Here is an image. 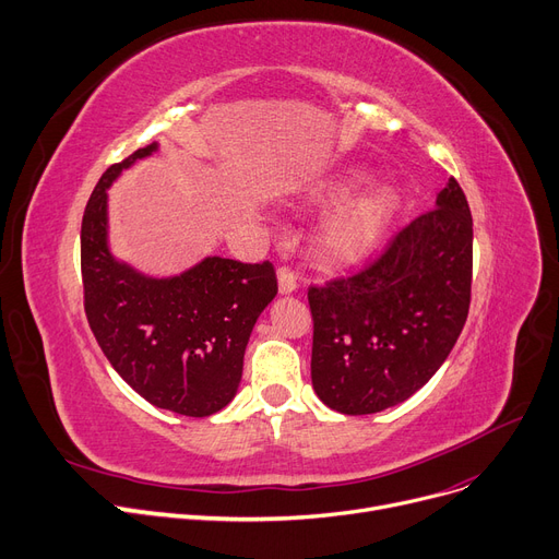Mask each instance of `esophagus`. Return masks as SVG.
Wrapping results in <instances>:
<instances>
[{
	"mask_svg": "<svg viewBox=\"0 0 559 559\" xmlns=\"http://www.w3.org/2000/svg\"><path fill=\"white\" fill-rule=\"evenodd\" d=\"M278 292L281 294L296 292V274L289 267H278Z\"/></svg>",
	"mask_w": 559,
	"mask_h": 559,
	"instance_id": "obj_1",
	"label": "esophagus"
}]
</instances>
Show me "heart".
I'll list each match as a JSON object with an SVG mask.
<instances>
[{
	"label": "heart",
	"mask_w": 559,
	"mask_h": 559,
	"mask_svg": "<svg viewBox=\"0 0 559 559\" xmlns=\"http://www.w3.org/2000/svg\"><path fill=\"white\" fill-rule=\"evenodd\" d=\"M368 179L366 170L350 168L317 181L310 189V202L319 206L337 204L317 234L319 253L334 265L364 263L380 249L395 219L400 202L389 186H370L356 193Z\"/></svg>",
	"instance_id": "1"
}]
</instances>
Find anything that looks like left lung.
<instances>
[{
    "label": "left lung",
    "mask_w": 559,
    "mask_h": 559,
    "mask_svg": "<svg viewBox=\"0 0 559 559\" xmlns=\"http://www.w3.org/2000/svg\"><path fill=\"white\" fill-rule=\"evenodd\" d=\"M472 292V215L454 177L373 265L310 287L312 386L346 416L384 412L452 353Z\"/></svg>",
    "instance_id": "left-lung-1"
}]
</instances>
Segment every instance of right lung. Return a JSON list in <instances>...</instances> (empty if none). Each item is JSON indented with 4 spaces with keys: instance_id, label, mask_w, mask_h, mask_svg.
<instances>
[{
    "instance_id": "right-lung-1",
    "label": "right lung",
    "mask_w": 559,
    "mask_h": 559,
    "mask_svg": "<svg viewBox=\"0 0 559 559\" xmlns=\"http://www.w3.org/2000/svg\"><path fill=\"white\" fill-rule=\"evenodd\" d=\"M139 147L109 166L85 206L81 270L85 314L117 373L151 404L204 418L238 393L249 334L278 292L270 260L209 255L177 276L136 272L109 251L107 189L121 170L157 153Z\"/></svg>"
}]
</instances>
